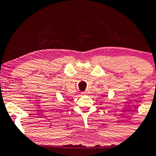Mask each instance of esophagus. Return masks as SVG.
<instances>
[{
	"mask_svg": "<svg viewBox=\"0 0 156 156\" xmlns=\"http://www.w3.org/2000/svg\"><path fill=\"white\" fill-rule=\"evenodd\" d=\"M88 92H83V95H87Z\"/></svg>",
	"mask_w": 156,
	"mask_h": 156,
	"instance_id": "obj_1",
	"label": "esophagus"
}]
</instances>
